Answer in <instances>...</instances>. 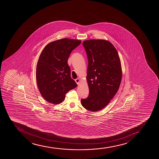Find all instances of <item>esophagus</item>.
<instances>
[{
    "mask_svg": "<svg viewBox=\"0 0 159 159\" xmlns=\"http://www.w3.org/2000/svg\"><path fill=\"white\" fill-rule=\"evenodd\" d=\"M75 82H76V83L77 84H79V83H80V79H76V80H75Z\"/></svg>",
    "mask_w": 159,
    "mask_h": 159,
    "instance_id": "esophagus-1",
    "label": "esophagus"
}]
</instances>
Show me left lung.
Listing matches in <instances>:
<instances>
[{"label":"left lung","instance_id":"obj_1","mask_svg":"<svg viewBox=\"0 0 159 159\" xmlns=\"http://www.w3.org/2000/svg\"><path fill=\"white\" fill-rule=\"evenodd\" d=\"M88 59L87 80L89 94L81 99L86 109L97 111L104 108L118 90L122 77L117 50L108 41L89 40L83 42Z\"/></svg>","mask_w":159,"mask_h":159}]
</instances>
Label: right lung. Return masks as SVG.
Returning a JSON list of instances; mask_svg holds the SVG:
<instances>
[{
	"instance_id": "obj_1",
	"label": "right lung",
	"mask_w": 159,
	"mask_h": 159,
	"mask_svg": "<svg viewBox=\"0 0 159 159\" xmlns=\"http://www.w3.org/2000/svg\"><path fill=\"white\" fill-rule=\"evenodd\" d=\"M81 41L62 39L50 42L39 58L36 79L39 91L44 99L53 104L64 100L66 94L77 86L70 77L68 59Z\"/></svg>"
}]
</instances>
